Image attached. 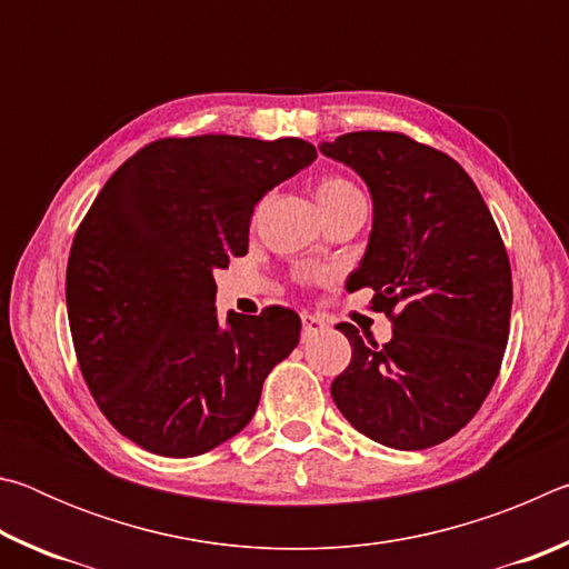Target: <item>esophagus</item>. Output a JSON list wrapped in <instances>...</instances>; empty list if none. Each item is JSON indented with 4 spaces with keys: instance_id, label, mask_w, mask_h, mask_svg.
<instances>
[{
    "instance_id": "34e87169",
    "label": "esophagus",
    "mask_w": 569,
    "mask_h": 569,
    "mask_svg": "<svg viewBox=\"0 0 569 569\" xmlns=\"http://www.w3.org/2000/svg\"><path fill=\"white\" fill-rule=\"evenodd\" d=\"M301 321H303V339H308V336H313V333H321L326 329V321L319 319V316L303 313Z\"/></svg>"
}]
</instances>
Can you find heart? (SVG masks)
Instances as JSON below:
<instances>
[{
    "label": "heart",
    "mask_w": 569,
    "mask_h": 569,
    "mask_svg": "<svg viewBox=\"0 0 569 569\" xmlns=\"http://www.w3.org/2000/svg\"><path fill=\"white\" fill-rule=\"evenodd\" d=\"M361 196L359 190H356L353 182H349L346 178L339 176H326L319 180V186H316V198H319V206L321 210L331 208V206H339L343 200Z\"/></svg>",
    "instance_id": "b5f03b06"
}]
</instances>
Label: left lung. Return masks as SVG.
<instances>
[{"label":"left lung","instance_id":"8db88e82","mask_svg":"<svg viewBox=\"0 0 569 569\" xmlns=\"http://www.w3.org/2000/svg\"><path fill=\"white\" fill-rule=\"evenodd\" d=\"M319 150L371 192L369 243L346 288L371 286L393 326L379 346L339 323L351 363L331 397L383 447L441 445L479 411L507 349L512 271L492 213L457 160L401 132H349Z\"/></svg>","mask_w":569,"mask_h":569}]
</instances>
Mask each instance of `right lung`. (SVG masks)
Here are the masks:
<instances>
[{"mask_svg":"<svg viewBox=\"0 0 569 569\" xmlns=\"http://www.w3.org/2000/svg\"><path fill=\"white\" fill-rule=\"evenodd\" d=\"M316 160L298 138H166L114 170L77 228L67 316L82 377L122 437L198 457L253 419L298 346L288 308L216 311L218 268L248 253L258 200Z\"/></svg>","mask_w":569,"mask_h":569,"instance_id":"right-lung-1","label":"right lung"}]
</instances>
